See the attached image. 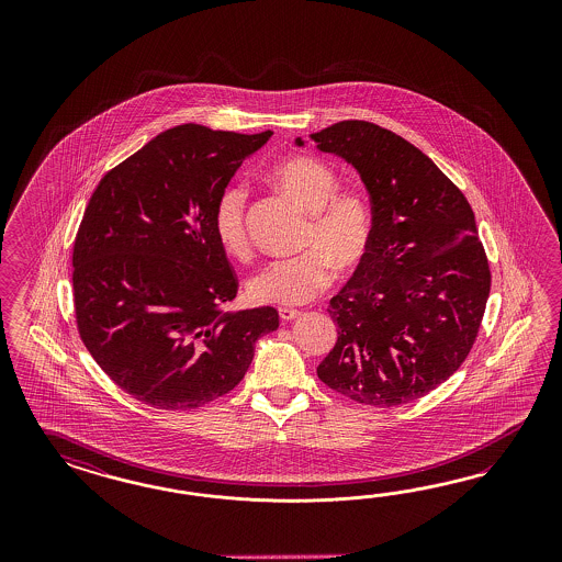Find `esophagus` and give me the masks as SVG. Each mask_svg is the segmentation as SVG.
<instances>
[{"instance_id":"1","label":"esophagus","mask_w":562,"mask_h":562,"mask_svg":"<svg viewBox=\"0 0 562 562\" xmlns=\"http://www.w3.org/2000/svg\"><path fill=\"white\" fill-rule=\"evenodd\" d=\"M278 313H280V319H282V322H292V319H296V317L301 315V311H296V308H286V306H282Z\"/></svg>"}]
</instances>
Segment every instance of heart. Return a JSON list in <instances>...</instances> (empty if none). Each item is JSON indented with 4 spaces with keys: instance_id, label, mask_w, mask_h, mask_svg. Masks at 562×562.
Segmentation results:
<instances>
[{
    "instance_id": "heart-1",
    "label": "heart",
    "mask_w": 562,
    "mask_h": 562,
    "mask_svg": "<svg viewBox=\"0 0 562 562\" xmlns=\"http://www.w3.org/2000/svg\"><path fill=\"white\" fill-rule=\"evenodd\" d=\"M273 183L311 216L303 247L305 254L276 259L249 280V296L261 305H305L324 292L336 268L352 272L369 254L373 238V210L364 195L338 191L336 170L315 158H290L272 172ZM247 191L243 186L222 189L212 224L224 251L247 257L249 235L245 224Z\"/></svg>"
}]
</instances>
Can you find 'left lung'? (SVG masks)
Segmentation results:
<instances>
[{
	"mask_svg": "<svg viewBox=\"0 0 562 562\" xmlns=\"http://www.w3.org/2000/svg\"><path fill=\"white\" fill-rule=\"evenodd\" d=\"M308 137L357 169L373 210L369 254L329 301L338 341L317 376L364 406L408 404L456 373L476 341L491 268L474 212L390 130L340 121Z\"/></svg>",
	"mask_w": 562,
	"mask_h": 562,
	"instance_id": "obj_1",
	"label": "left lung"
}]
</instances>
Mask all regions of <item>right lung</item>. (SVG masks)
I'll use <instances>...</instances> for the list:
<instances>
[{"label":"right lung","mask_w":562,"mask_h":562,"mask_svg":"<svg viewBox=\"0 0 562 562\" xmlns=\"http://www.w3.org/2000/svg\"><path fill=\"white\" fill-rule=\"evenodd\" d=\"M254 136L186 123L109 170L74 243L80 338L123 392L160 409H193L237 387L278 311H224L237 276L212 212Z\"/></svg>","instance_id":"add662e5"}]
</instances>
